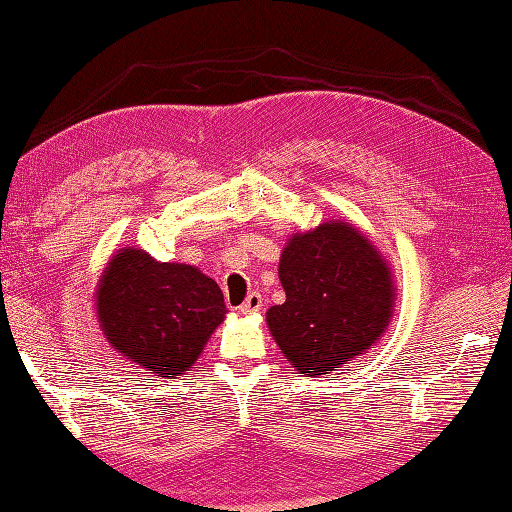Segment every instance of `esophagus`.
<instances>
[{
  "instance_id": "34e87169",
  "label": "esophagus",
  "mask_w": 512,
  "mask_h": 512,
  "mask_svg": "<svg viewBox=\"0 0 512 512\" xmlns=\"http://www.w3.org/2000/svg\"><path fill=\"white\" fill-rule=\"evenodd\" d=\"M263 307H265L263 296H260L258 291H252V294H249V296L245 298L243 305H241V314H245V316L258 314V311H263Z\"/></svg>"
}]
</instances>
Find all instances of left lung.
Here are the masks:
<instances>
[{"instance_id":"1","label":"left lung","mask_w":512,"mask_h":512,"mask_svg":"<svg viewBox=\"0 0 512 512\" xmlns=\"http://www.w3.org/2000/svg\"><path fill=\"white\" fill-rule=\"evenodd\" d=\"M287 300L267 325L296 371L325 375L367 351L389 327L391 267L367 236L342 221L294 234L278 265Z\"/></svg>"}]
</instances>
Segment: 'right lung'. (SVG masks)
Here are the masks:
<instances>
[{"instance_id": "1", "label": "right lung", "mask_w": 512, "mask_h": 512, "mask_svg": "<svg viewBox=\"0 0 512 512\" xmlns=\"http://www.w3.org/2000/svg\"><path fill=\"white\" fill-rule=\"evenodd\" d=\"M227 314L223 291L192 265L159 263L143 249L114 254L97 285V318L112 349L176 378L194 367Z\"/></svg>"}]
</instances>
